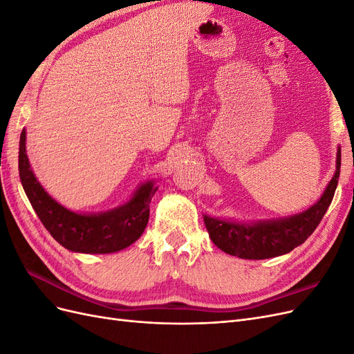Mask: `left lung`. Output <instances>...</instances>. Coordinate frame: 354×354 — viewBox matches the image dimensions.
<instances>
[{
    "label": "left lung",
    "mask_w": 354,
    "mask_h": 354,
    "mask_svg": "<svg viewBox=\"0 0 354 354\" xmlns=\"http://www.w3.org/2000/svg\"><path fill=\"white\" fill-rule=\"evenodd\" d=\"M339 168L341 149L338 147L335 174L330 178L322 198L313 207L294 217L255 224H238L205 216L203 221L211 241L226 254L246 260H264L291 252L295 246L304 243L322 221L335 194Z\"/></svg>",
    "instance_id": "left-lung-1"
}]
</instances>
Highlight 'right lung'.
Here are the masks:
<instances>
[{
  "label": "right lung",
  "instance_id": "add662e5",
  "mask_svg": "<svg viewBox=\"0 0 354 354\" xmlns=\"http://www.w3.org/2000/svg\"><path fill=\"white\" fill-rule=\"evenodd\" d=\"M19 174L32 208L51 236L66 250L84 254L116 252L140 238L149 221V205L158 189L147 181L120 208L90 216L72 212L53 199L32 173L25 130L20 134Z\"/></svg>",
  "mask_w": 354,
  "mask_h": 354
}]
</instances>
